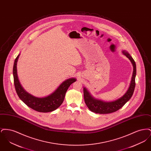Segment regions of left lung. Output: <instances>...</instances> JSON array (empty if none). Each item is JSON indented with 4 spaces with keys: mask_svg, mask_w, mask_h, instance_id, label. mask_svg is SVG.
Wrapping results in <instances>:
<instances>
[{
    "mask_svg": "<svg viewBox=\"0 0 151 151\" xmlns=\"http://www.w3.org/2000/svg\"><path fill=\"white\" fill-rule=\"evenodd\" d=\"M122 53L129 59L133 65V72L129 86L122 97L113 101H104L97 99L92 96L86 87L83 88L84 99L88 109L95 113L109 114L115 112L129 100L134 93L135 87V77L137 74L136 63L129 53L126 50L122 51Z\"/></svg>",
    "mask_w": 151,
    "mask_h": 151,
    "instance_id": "1",
    "label": "left lung"
}]
</instances>
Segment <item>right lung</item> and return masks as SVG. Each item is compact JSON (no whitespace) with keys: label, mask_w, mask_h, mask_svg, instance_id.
<instances>
[{"label":"right lung","mask_w":151,"mask_h":151,"mask_svg":"<svg viewBox=\"0 0 151 151\" xmlns=\"http://www.w3.org/2000/svg\"><path fill=\"white\" fill-rule=\"evenodd\" d=\"M20 55V54L14 60L13 68L14 87L19 97L29 108L38 112L47 113L56 110L63 103L68 88L73 83L76 81V79L74 78L66 79L52 93L47 96L43 97L34 96L24 89L18 78L17 63Z\"/></svg>","instance_id":"1"}]
</instances>
